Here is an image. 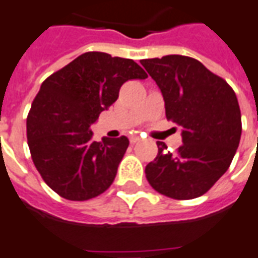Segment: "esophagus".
I'll return each mask as SVG.
<instances>
[{
	"instance_id": "obj_1",
	"label": "esophagus",
	"mask_w": 258,
	"mask_h": 258,
	"mask_svg": "<svg viewBox=\"0 0 258 258\" xmlns=\"http://www.w3.org/2000/svg\"><path fill=\"white\" fill-rule=\"evenodd\" d=\"M140 140H141V137H139V136H133V137H131L132 144H136V142H139Z\"/></svg>"
}]
</instances>
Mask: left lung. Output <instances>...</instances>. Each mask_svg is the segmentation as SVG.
<instances>
[{
  "label": "left lung",
  "instance_id": "1",
  "mask_svg": "<svg viewBox=\"0 0 258 258\" xmlns=\"http://www.w3.org/2000/svg\"><path fill=\"white\" fill-rule=\"evenodd\" d=\"M161 90L166 118L181 126L182 145L172 153L158 141L145 168L153 189L176 200L207 193L228 170L241 139V112L225 80L190 57L141 59Z\"/></svg>",
  "mask_w": 258,
  "mask_h": 258
}]
</instances>
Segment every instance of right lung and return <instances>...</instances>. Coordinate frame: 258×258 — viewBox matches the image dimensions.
<instances>
[{
	"instance_id": "obj_1",
	"label": "right lung",
	"mask_w": 258,
	"mask_h": 258,
	"mask_svg": "<svg viewBox=\"0 0 258 258\" xmlns=\"http://www.w3.org/2000/svg\"><path fill=\"white\" fill-rule=\"evenodd\" d=\"M148 77L133 59L89 51L47 77L26 119L28 145L41 177L61 197L85 201L116 178L125 136L93 141L92 125L129 80Z\"/></svg>"
}]
</instances>
